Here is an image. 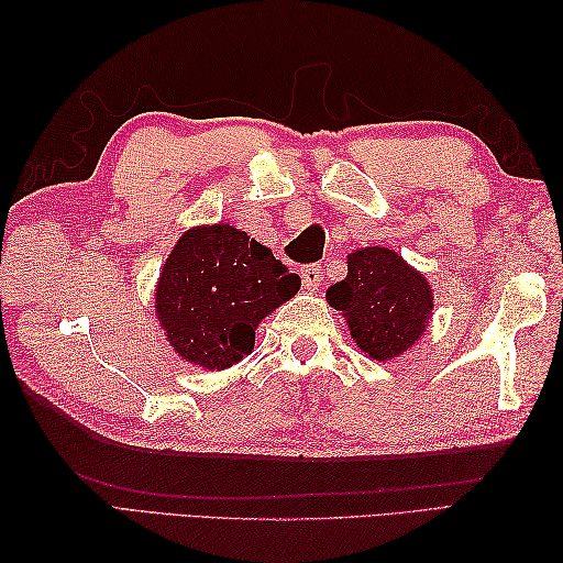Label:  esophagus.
I'll return each instance as SVG.
<instances>
[{
	"instance_id": "esophagus-1",
	"label": "esophagus",
	"mask_w": 563,
	"mask_h": 563,
	"mask_svg": "<svg viewBox=\"0 0 563 563\" xmlns=\"http://www.w3.org/2000/svg\"><path fill=\"white\" fill-rule=\"evenodd\" d=\"M300 275L307 290H317L321 285V263H307V266L300 268Z\"/></svg>"
}]
</instances>
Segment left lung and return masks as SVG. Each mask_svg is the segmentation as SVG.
<instances>
[{
  "mask_svg": "<svg viewBox=\"0 0 563 563\" xmlns=\"http://www.w3.org/2000/svg\"><path fill=\"white\" fill-rule=\"evenodd\" d=\"M329 305L345 317L351 336L375 361H391L421 339L433 295L421 273L397 251L367 246L349 256L345 280L331 285Z\"/></svg>",
  "mask_w": 563,
  "mask_h": 563,
  "instance_id": "1",
  "label": "left lung"
}]
</instances>
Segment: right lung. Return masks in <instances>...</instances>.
Masks as SVG:
<instances>
[{
    "instance_id": "add662e5",
    "label": "right lung",
    "mask_w": 563,
    "mask_h": 563,
    "mask_svg": "<svg viewBox=\"0 0 563 563\" xmlns=\"http://www.w3.org/2000/svg\"><path fill=\"white\" fill-rule=\"evenodd\" d=\"M300 290L271 249L230 224L178 239L157 288V317L184 361L224 369L254 351L256 327Z\"/></svg>"
}]
</instances>
